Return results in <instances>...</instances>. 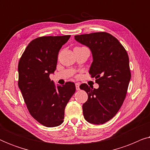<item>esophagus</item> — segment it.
Instances as JSON below:
<instances>
[{"label": "esophagus", "instance_id": "esophagus-1", "mask_svg": "<svg viewBox=\"0 0 150 150\" xmlns=\"http://www.w3.org/2000/svg\"><path fill=\"white\" fill-rule=\"evenodd\" d=\"M76 85V89L77 90V91H79V90H80V84L79 83H76L75 84Z\"/></svg>", "mask_w": 150, "mask_h": 150}]
</instances>
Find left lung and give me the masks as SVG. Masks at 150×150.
I'll use <instances>...</instances> for the list:
<instances>
[{
	"label": "left lung",
	"mask_w": 150,
	"mask_h": 150,
	"mask_svg": "<svg viewBox=\"0 0 150 150\" xmlns=\"http://www.w3.org/2000/svg\"><path fill=\"white\" fill-rule=\"evenodd\" d=\"M75 40L89 47L93 55L89 74L95 77L98 89L87 84L80 86L88 95L83 105L84 117L93 124H103L113 117L126 98L131 78L126 49L106 32L75 35Z\"/></svg>",
	"instance_id": "obj_1"
}]
</instances>
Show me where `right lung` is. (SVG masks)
Wrapping results in <instances>:
<instances>
[{
	"instance_id": "1",
	"label": "right lung",
	"mask_w": 150,
	"mask_h": 150,
	"mask_svg": "<svg viewBox=\"0 0 150 150\" xmlns=\"http://www.w3.org/2000/svg\"><path fill=\"white\" fill-rule=\"evenodd\" d=\"M70 35L43 36L32 40L18 63V87L28 111L43 126L55 127L64 119L65 108L76 91L75 84L56 86L50 79L58 54Z\"/></svg>"
}]
</instances>
